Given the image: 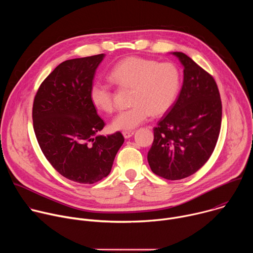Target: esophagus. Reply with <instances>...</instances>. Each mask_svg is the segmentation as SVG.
<instances>
[{"instance_id":"esophagus-1","label":"esophagus","mask_w":253,"mask_h":253,"mask_svg":"<svg viewBox=\"0 0 253 253\" xmlns=\"http://www.w3.org/2000/svg\"><path fill=\"white\" fill-rule=\"evenodd\" d=\"M134 133H135V131H123V136H124V138H126V139H128V138H130V137H132L133 135H134Z\"/></svg>"}]
</instances>
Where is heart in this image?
Instances as JSON below:
<instances>
[{"label": "heart", "instance_id": "heart-1", "mask_svg": "<svg viewBox=\"0 0 253 253\" xmlns=\"http://www.w3.org/2000/svg\"><path fill=\"white\" fill-rule=\"evenodd\" d=\"M109 80L121 88H131L127 110L119 112L112 120L114 130H132L146 122L152 114L166 113L174 104L180 88V72L173 63H158L141 57H128L118 62L109 72ZM89 97L97 110L111 113L113 95L109 86L94 81Z\"/></svg>", "mask_w": 253, "mask_h": 253}]
</instances>
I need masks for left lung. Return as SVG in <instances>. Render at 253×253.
Returning <instances> with one entry per match:
<instances>
[{
    "instance_id": "left-lung-1",
    "label": "left lung",
    "mask_w": 253,
    "mask_h": 253,
    "mask_svg": "<svg viewBox=\"0 0 253 253\" xmlns=\"http://www.w3.org/2000/svg\"><path fill=\"white\" fill-rule=\"evenodd\" d=\"M183 66L178 99L153 129L147 159L153 173L168 180L186 178L211 156L218 140L222 105L213 77L181 52H172Z\"/></svg>"
}]
</instances>
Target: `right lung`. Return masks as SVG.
Segmentation results:
<instances>
[{
	"mask_svg": "<svg viewBox=\"0 0 253 253\" xmlns=\"http://www.w3.org/2000/svg\"><path fill=\"white\" fill-rule=\"evenodd\" d=\"M105 55L67 60L41 84L33 104V126L42 152L64 177L93 184L110 173L124 143L120 132L99 135L104 121L89 97Z\"/></svg>",
	"mask_w": 253,
	"mask_h": 253,
	"instance_id": "1",
	"label": "right lung"
}]
</instances>
